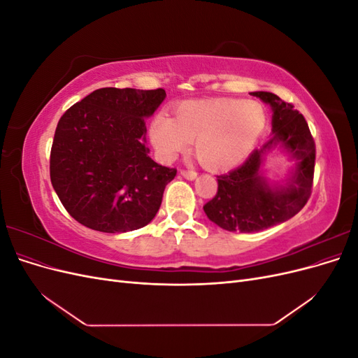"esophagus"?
Segmentation results:
<instances>
[{"label":"esophagus","mask_w":358,"mask_h":358,"mask_svg":"<svg viewBox=\"0 0 358 358\" xmlns=\"http://www.w3.org/2000/svg\"><path fill=\"white\" fill-rule=\"evenodd\" d=\"M180 175L185 178V179H188V180H194L197 178V171H194V170H180Z\"/></svg>","instance_id":"obj_1"}]
</instances>
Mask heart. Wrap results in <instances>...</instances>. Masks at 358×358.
<instances>
[{
  "mask_svg": "<svg viewBox=\"0 0 358 358\" xmlns=\"http://www.w3.org/2000/svg\"><path fill=\"white\" fill-rule=\"evenodd\" d=\"M266 124L267 113L257 101H187L178 107L175 119L162 115L154 119L150 138L164 159H173L194 142L200 164L210 171H222L249 155Z\"/></svg>",
  "mask_w": 358,
  "mask_h": 358,
  "instance_id": "b5f03b06",
  "label": "heart"
}]
</instances>
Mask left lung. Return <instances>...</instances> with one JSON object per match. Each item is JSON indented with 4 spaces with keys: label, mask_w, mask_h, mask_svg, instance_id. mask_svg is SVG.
Listing matches in <instances>:
<instances>
[{
    "label": "left lung",
    "mask_w": 358,
    "mask_h": 358,
    "mask_svg": "<svg viewBox=\"0 0 358 358\" xmlns=\"http://www.w3.org/2000/svg\"><path fill=\"white\" fill-rule=\"evenodd\" d=\"M251 95L272 107V137L242 166L218 176V192L203 206L208 218L229 231L257 233L285 222L305 208L312 192L315 142L305 117L272 92ZM278 145L296 164L284 186H270L261 169L265 155Z\"/></svg>",
    "instance_id": "left-lung-1"
}]
</instances>
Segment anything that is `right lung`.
<instances>
[{
    "label": "right lung",
    "mask_w": 358,
    "mask_h": 358,
    "mask_svg": "<svg viewBox=\"0 0 358 358\" xmlns=\"http://www.w3.org/2000/svg\"><path fill=\"white\" fill-rule=\"evenodd\" d=\"M166 91L101 88L59 119L50 150V182L66 210L88 229L125 233L155 218L176 169L149 157L146 117Z\"/></svg>",
    "instance_id": "1"
}]
</instances>
